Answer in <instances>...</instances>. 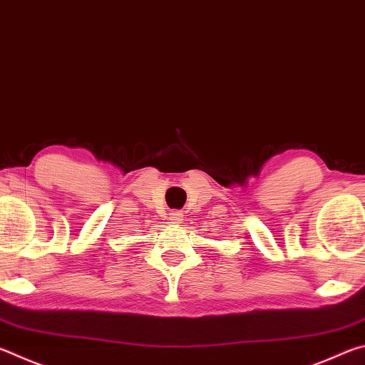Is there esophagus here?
I'll list each match as a JSON object with an SVG mask.
<instances>
[{
    "label": "esophagus",
    "mask_w": 365,
    "mask_h": 365,
    "mask_svg": "<svg viewBox=\"0 0 365 365\" xmlns=\"http://www.w3.org/2000/svg\"><path fill=\"white\" fill-rule=\"evenodd\" d=\"M169 220H170V224H182V222H183V214L180 211L172 212L169 215Z\"/></svg>",
    "instance_id": "obj_1"
}]
</instances>
